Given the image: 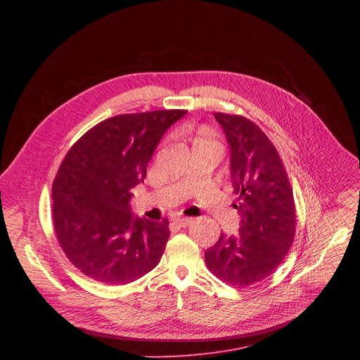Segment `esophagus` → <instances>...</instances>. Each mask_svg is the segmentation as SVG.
Listing matches in <instances>:
<instances>
[{"label":"esophagus","mask_w":360,"mask_h":360,"mask_svg":"<svg viewBox=\"0 0 360 360\" xmlns=\"http://www.w3.org/2000/svg\"><path fill=\"white\" fill-rule=\"evenodd\" d=\"M174 222H175V224H178L179 226L185 228V226H188L189 224H192V218H186V217H178V218H175V219H174Z\"/></svg>","instance_id":"1"}]
</instances>
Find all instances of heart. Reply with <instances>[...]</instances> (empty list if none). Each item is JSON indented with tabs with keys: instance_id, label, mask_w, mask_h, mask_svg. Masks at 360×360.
<instances>
[{
	"instance_id": "obj_1",
	"label": "heart",
	"mask_w": 360,
	"mask_h": 360,
	"mask_svg": "<svg viewBox=\"0 0 360 360\" xmlns=\"http://www.w3.org/2000/svg\"><path fill=\"white\" fill-rule=\"evenodd\" d=\"M200 142H217L218 143L215 134L211 129H208V128H199L195 132V135L192 136V143L193 145L200 143Z\"/></svg>"
}]
</instances>
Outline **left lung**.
Here are the masks:
<instances>
[{"label": "left lung", "mask_w": 360, "mask_h": 360, "mask_svg": "<svg viewBox=\"0 0 360 360\" xmlns=\"http://www.w3.org/2000/svg\"><path fill=\"white\" fill-rule=\"evenodd\" d=\"M231 148V181L238 196L239 231L221 233L205 252L208 269L222 282L246 288L275 274L296 231V208L288 174L266 134L242 115L215 114Z\"/></svg>", "instance_id": "obj_1"}]
</instances>
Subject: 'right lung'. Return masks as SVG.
I'll return each instance as SVG.
<instances>
[{"instance_id": "add662e5", "label": "right lung", "mask_w": 360, "mask_h": 360, "mask_svg": "<svg viewBox=\"0 0 360 360\" xmlns=\"http://www.w3.org/2000/svg\"><path fill=\"white\" fill-rule=\"evenodd\" d=\"M186 114L161 110L108 118L68 150L53 182V221L70 262L105 285L131 283L155 268L169 222L134 218L131 189L167 129Z\"/></svg>"}]
</instances>
